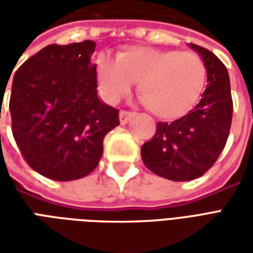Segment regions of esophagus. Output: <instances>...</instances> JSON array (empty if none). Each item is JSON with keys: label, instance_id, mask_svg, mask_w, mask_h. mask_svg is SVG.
Segmentation results:
<instances>
[{"label": "esophagus", "instance_id": "esophagus-1", "mask_svg": "<svg viewBox=\"0 0 253 253\" xmlns=\"http://www.w3.org/2000/svg\"><path fill=\"white\" fill-rule=\"evenodd\" d=\"M134 115H135V112H132V111L122 110L121 114H119V118H121L122 125H126V123H128V121H130V119H131Z\"/></svg>", "mask_w": 253, "mask_h": 253}]
</instances>
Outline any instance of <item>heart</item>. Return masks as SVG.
<instances>
[{
    "label": "heart",
    "instance_id": "obj_1",
    "mask_svg": "<svg viewBox=\"0 0 253 253\" xmlns=\"http://www.w3.org/2000/svg\"><path fill=\"white\" fill-rule=\"evenodd\" d=\"M101 93L116 103L138 83V96L152 114L161 119L187 115L201 101L207 84V67L194 51L131 47L116 61L101 57L97 62Z\"/></svg>",
    "mask_w": 253,
    "mask_h": 253
}]
</instances>
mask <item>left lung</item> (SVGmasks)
Returning <instances> with one entry per match:
<instances>
[{
	"mask_svg": "<svg viewBox=\"0 0 253 253\" xmlns=\"http://www.w3.org/2000/svg\"><path fill=\"white\" fill-rule=\"evenodd\" d=\"M190 47L206 63L207 88L187 115L170 123L159 122L153 138L141 149L146 168L173 181L194 180L211 168L226 145L233 114L225 65L205 47Z\"/></svg>",
	"mask_w": 253,
	"mask_h": 253,
	"instance_id": "obj_1",
	"label": "left lung"
}]
</instances>
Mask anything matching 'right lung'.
<instances>
[{
    "mask_svg": "<svg viewBox=\"0 0 253 253\" xmlns=\"http://www.w3.org/2000/svg\"><path fill=\"white\" fill-rule=\"evenodd\" d=\"M94 48L92 41L48 44L14 73V141L27 164L51 180L88 176L103 156L107 132L119 126V111L97 97Z\"/></svg>",
    "mask_w": 253,
    "mask_h": 253,
    "instance_id": "add662e5",
    "label": "right lung"
}]
</instances>
